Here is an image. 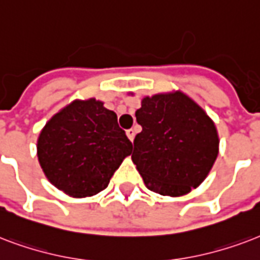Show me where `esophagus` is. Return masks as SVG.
<instances>
[{
    "instance_id": "34e87169",
    "label": "esophagus",
    "mask_w": 260,
    "mask_h": 260,
    "mask_svg": "<svg viewBox=\"0 0 260 260\" xmlns=\"http://www.w3.org/2000/svg\"><path fill=\"white\" fill-rule=\"evenodd\" d=\"M126 136L128 137V140L133 141L134 140V136H136V132L133 128H128V130H126Z\"/></svg>"
}]
</instances>
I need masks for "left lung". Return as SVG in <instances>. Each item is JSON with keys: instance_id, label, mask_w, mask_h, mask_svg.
<instances>
[{"instance_id": "left-lung-1", "label": "left lung", "mask_w": 260, "mask_h": 260, "mask_svg": "<svg viewBox=\"0 0 260 260\" xmlns=\"http://www.w3.org/2000/svg\"><path fill=\"white\" fill-rule=\"evenodd\" d=\"M142 132L134 138L133 162L153 192L188 194L206 179L218 156L212 118L182 90L145 96L136 111Z\"/></svg>"}]
</instances>
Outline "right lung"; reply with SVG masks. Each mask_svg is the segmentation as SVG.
I'll return each instance as SVG.
<instances>
[{"instance_id":"add662e5","label":"right lung","mask_w":260,"mask_h":260,"mask_svg":"<svg viewBox=\"0 0 260 260\" xmlns=\"http://www.w3.org/2000/svg\"><path fill=\"white\" fill-rule=\"evenodd\" d=\"M36 149L48 182L72 198H85L108 186L133 144L115 112L90 98L74 100L48 120Z\"/></svg>"}]
</instances>
